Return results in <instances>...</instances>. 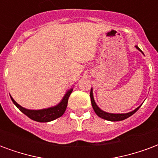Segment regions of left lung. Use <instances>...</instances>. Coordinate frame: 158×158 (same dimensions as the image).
Segmentation results:
<instances>
[{
  "instance_id": "left-lung-1",
  "label": "left lung",
  "mask_w": 158,
  "mask_h": 158,
  "mask_svg": "<svg viewBox=\"0 0 158 158\" xmlns=\"http://www.w3.org/2000/svg\"><path fill=\"white\" fill-rule=\"evenodd\" d=\"M136 48L139 50L138 47L136 46ZM90 98H91V103H92V106H93V108L94 110L95 113L98 115V117H101L103 119H106V120L108 121H113V122H117V121H122L124 120V119H126L127 117H129L130 116H132L133 114H135L137 110H139V107L138 108H136L135 110H133V111H131V112L126 113V114H111V113H107L105 112V111H103L102 110H100L97 106V105L95 104L94 102V96H93V92H90Z\"/></svg>"
}]
</instances>
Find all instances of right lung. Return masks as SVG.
Returning <instances> with one entry per match:
<instances>
[{"mask_svg":"<svg viewBox=\"0 0 158 158\" xmlns=\"http://www.w3.org/2000/svg\"><path fill=\"white\" fill-rule=\"evenodd\" d=\"M71 93H72V89L67 92L66 94L64 95V97L62 99V101L59 103L58 106L52 107V108H48V109L39 110H31L24 109L22 106H20L18 103H16V101L12 97H11V99H12L13 104L20 110V111H22L24 115H26L31 119L36 121V122H40V123H47V122L55 120L56 118L60 117L64 113L65 110H66L67 105H68V99H69V97Z\"/></svg>","mask_w":158,"mask_h":158,"instance_id":"add662e5","label":"right lung"}]
</instances>
